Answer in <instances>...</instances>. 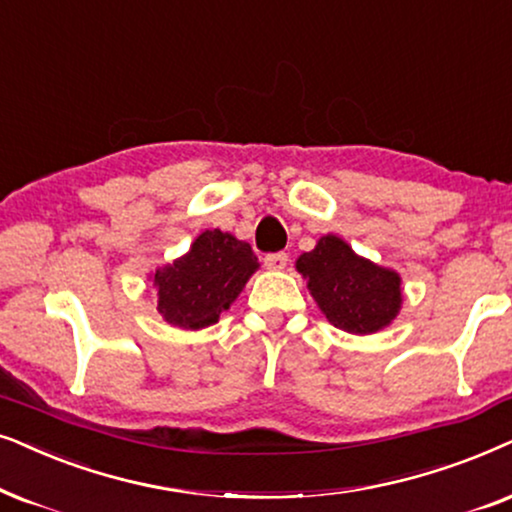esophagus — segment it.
Returning <instances> with one entry per match:
<instances>
[{
  "mask_svg": "<svg viewBox=\"0 0 512 512\" xmlns=\"http://www.w3.org/2000/svg\"><path fill=\"white\" fill-rule=\"evenodd\" d=\"M264 267L269 271H283L288 267V255L285 252H274V255H267L264 257Z\"/></svg>",
  "mask_w": 512,
  "mask_h": 512,
  "instance_id": "esophagus-1",
  "label": "esophagus"
}]
</instances>
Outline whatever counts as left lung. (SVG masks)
<instances>
[{
	"label": "left lung",
	"mask_w": 512,
	"mask_h": 512,
	"mask_svg": "<svg viewBox=\"0 0 512 512\" xmlns=\"http://www.w3.org/2000/svg\"><path fill=\"white\" fill-rule=\"evenodd\" d=\"M295 267L323 316L351 335H374L403 309L398 271L360 257L335 234L320 236L316 248L297 257Z\"/></svg>",
	"instance_id": "8db88e82"
}]
</instances>
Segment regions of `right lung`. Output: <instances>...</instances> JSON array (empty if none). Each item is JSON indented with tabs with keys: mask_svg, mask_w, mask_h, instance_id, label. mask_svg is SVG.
<instances>
[{
	"mask_svg": "<svg viewBox=\"0 0 512 512\" xmlns=\"http://www.w3.org/2000/svg\"><path fill=\"white\" fill-rule=\"evenodd\" d=\"M260 269L255 252L229 231L206 229L185 255L149 274L159 313L180 330L215 325Z\"/></svg>",
	"mask_w": 512,
	"mask_h": 512,
	"instance_id": "obj_1",
	"label": "right lung"
}]
</instances>
